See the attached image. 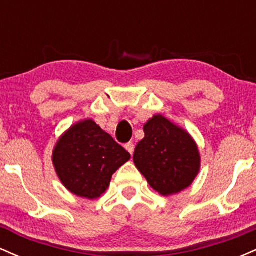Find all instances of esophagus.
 <instances>
[{
  "mask_svg": "<svg viewBox=\"0 0 256 256\" xmlns=\"http://www.w3.org/2000/svg\"><path fill=\"white\" fill-rule=\"evenodd\" d=\"M125 149L132 155V154H134V143H132V142L126 143V144H125Z\"/></svg>",
  "mask_w": 256,
  "mask_h": 256,
  "instance_id": "obj_1",
  "label": "esophagus"
}]
</instances>
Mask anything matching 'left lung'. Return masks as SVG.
<instances>
[{
  "instance_id": "left-lung-1",
  "label": "left lung",
  "mask_w": 256,
  "mask_h": 256,
  "mask_svg": "<svg viewBox=\"0 0 256 256\" xmlns=\"http://www.w3.org/2000/svg\"><path fill=\"white\" fill-rule=\"evenodd\" d=\"M143 130L144 138L136 146L134 161L149 185L162 196L189 186L200 170L198 149L192 136L162 116H152Z\"/></svg>"
}]
</instances>
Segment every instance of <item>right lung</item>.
Instances as JSON below:
<instances>
[{"instance_id": "obj_1", "label": "right lung", "mask_w": 256, "mask_h": 256, "mask_svg": "<svg viewBox=\"0 0 256 256\" xmlns=\"http://www.w3.org/2000/svg\"><path fill=\"white\" fill-rule=\"evenodd\" d=\"M128 160L130 152L90 119L64 132L52 152V164L64 186L91 200L107 190L114 172Z\"/></svg>"}]
</instances>
